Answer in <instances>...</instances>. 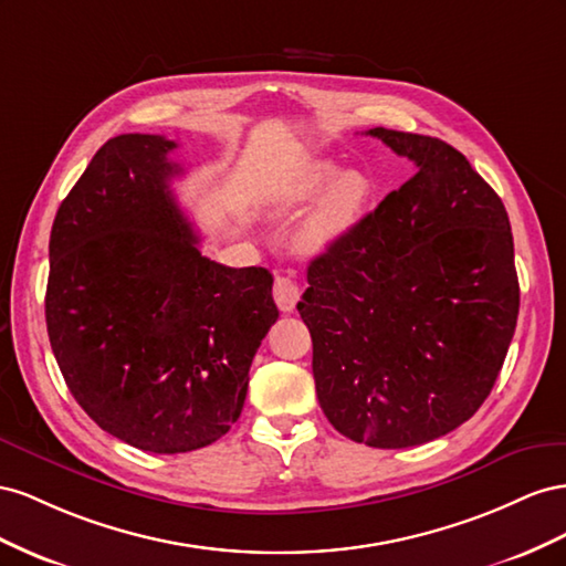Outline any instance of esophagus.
Segmentation results:
<instances>
[{"instance_id":"1","label":"esophagus","mask_w":566,"mask_h":566,"mask_svg":"<svg viewBox=\"0 0 566 566\" xmlns=\"http://www.w3.org/2000/svg\"><path fill=\"white\" fill-rule=\"evenodd\" d=\"M272 296H274V303L280 305V311L292 313L301 298V289L292 277H286V274H277V277H274Z\"/></svg>"}]
</instances>
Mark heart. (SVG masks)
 Wrapping results in <instances>:
<instances>
[{
	"mask_svg": "<svg viewBox=\"0 0 566 566\" xmlns=\"http://www.w3.org/2000/svg\"><path fill=\"white\" fill-rule=\"evenodd\" d=\"M373 197V182L363 170H344L336 175V166L319 160L305 168L289 185L277 201V213L298 216L315 203L313 213L301 232L305 249L322 251L346 237Z\"/></svg>",
	"mask_w": 566,
	"mask_h": 566,
	"instance_id": "1",
	"label": "heart"
}]
</instances>
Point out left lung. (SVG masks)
Listing matches in <instances>:
<instances>
[{
	"label": "left lung",
	"instance_id": "1",
	"mask_svg": "<svg viewBox=\"0 0 566 566\" xmlns=\"http://www.w3.org/2000/svg\"><path fill=\"white\" fill-rule=\"evenodd\" d=\"M415 175L313 258L296 305L322 412L355 443L410 448L489 398L520 315L510 218L450 144L367 130Z\"/></svg>",
	"mask_w": 566,
	"mask_h": 566
}]
</instances>
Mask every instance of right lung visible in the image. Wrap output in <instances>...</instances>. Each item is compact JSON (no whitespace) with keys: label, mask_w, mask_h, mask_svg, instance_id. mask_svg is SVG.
I'll list each match as a JSON object with an SVG mask.
<instances>
[{"label":"right lung","mask_w":566,"mask_h":566,"mask_svg":"<svg viewBox=\"0 0 566 566\" xmlns=\"http://www.w3.org/2000/svg\"><path fill=\"white\" fill-rule=\"evenodd\" d=\"M160 135H118L59 206L44 315L73 398L149 453H189L230 431L249 367L280 311L265 268L201 255Z\"/></svg>","instance_id":"obj_1"}]
</instances>
